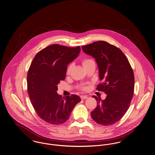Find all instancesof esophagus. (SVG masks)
<instances>
[{
	"mask_svg": "<svg viewBox=\"0 0 155 155\" xmlns=\"http://www.w3.org/2000/svg\"><path fill=\"white\" fill-rule=\"evenodd\" d=\"M80 97H81V99L84 100V99H87V98H88V96H84V95H81V96H80Z\"/></svg>",
	"mask_w": 155,
	"mask_h": 155,
	"instance_id": "34e87169",
	"label": "esophagus"
}]
</instances>
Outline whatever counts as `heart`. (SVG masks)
<instances>
[{"label":"heart","instance_id":"1","mask_svg":"<svg viewBox=\"0 0 155 155\" xmlns=\"http://www.w3.org/2000/svg\"><path fill=\"white\" fill-rule=\"evenodd\" d=\"M94 61L91 58H84L82 60V66L84 67H85L87 66L89 64H90L91 63H94ZM71 68H72V65L70 64L69 65L68 67H67V74H69L71 71ZM88 88V87L87 86H85V85H82L81 87V89L83 91H85L87 90Z\"/></svg>","mask_w":155,"mask_h":155}]
</instances>
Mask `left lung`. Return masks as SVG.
Wrapping results in <instances>:
<instances>
[{
	"instance_id": "obj_1",
	"label": "left lung",
	"mask_w": 155,
	"mask_h": 155,
	"mask_svg": "<svg viewBox=\"0 0 155 155\" xmlns=\"http://www.w3.org/2000/svg\"><path fill=\"white\" fill-rule=\"evenodd\" d=\"M82 51L96 60L101 83L96 90L106 95L104 100L92 96L97 106L91 117L97 124L107 126L118 121L128 110L134 90V75L125 54L116 46L100 41L82 46Z\"/></svg>"
}]
</instances>
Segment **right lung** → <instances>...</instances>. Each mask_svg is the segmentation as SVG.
<instances>
[{"mask_svg": "<svg viewBox=\"0 0 155 155\" xmlns=\"http://www.w3.org/2000/svg\"><path fill=\"white\" fill-rule=\"evenodd\" d=\"M80 49L52 45L38 52L30 65L27 74L30 101L38 116L49 124L65 123L81 101L76 95L64 98L57 93L58 84L66 78L68 64L77 58Z\"/></svg>", "mask_w": 155, "mask_h": 155, "instance_id": "obj_1", "label": "right lung"}]
</instances>
